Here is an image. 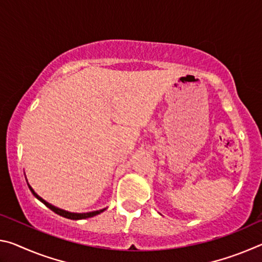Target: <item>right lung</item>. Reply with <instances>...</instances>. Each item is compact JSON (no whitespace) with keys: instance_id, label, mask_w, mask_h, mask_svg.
<instances>
[{"instance_id":"obj_1","label":"right lung","mask_w":262,"mask_h":262,"mask_svg":"<svg viewBox=\"0 0 262 262\" xmlns=\"http://www.w3.org/2000/svg\"><path fill=\"white\" fill-rule=\"evenodd\" d=\"M26 181H28V180H26ZM28 186H29V188H30L31 192H32V194L34 195L35 198L38 199L39 201H41V202L43 203V205H45L46 207L50 208L51 210L54 211L55 214L60 215V216H62V217H66V219H69V220H84V219H89V217H94V216H96V215L100 214V212H103L104 210H106V208H104V209L96 210V211H90V212H83V214H77V212H70V211H66V210H63V209H60V208H57V207H55V206L51 205V203L46 202L45 200H43L42 198L39 196V195L34 192L33 188L31 187V186L29 185V183H28Z\"/></svg>"}]
</instances>
